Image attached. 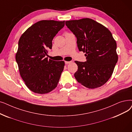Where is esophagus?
<instances>
[{
	"label": "esophagus",
	"mask_w": 132,
	"mask_h": 132,
	"mask_svg": "<svg viewBox=\"0 0 132 132\" xmlns=\"http://www.w3.org/2000/svg\"><path fill=\"white\" fill-rule=\"evenodd\" d=\"M65 62L66 64H71V63L72 62V61H65Z\"/></svg>",
	"instance_id": "34e87169"
}]
</instances>
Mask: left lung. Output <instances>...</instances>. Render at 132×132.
Listing matches in <instances>:
<instances>
[{
  "mask_svg": "<svg viewBox=\"0 0 132 132\" xmlns=\"http://www.w3.org/2000/svg\"><path fill=\"white\" fill-rule=\"evenodd\" d=\"M77 38L79 51L86 53V61H75L78 69L74 77L85 87L94 89L106 84L118 60L117 43L107 27L90 18L65 21Z\"/></svg>",
  "mask_w": 132,
  "mask_h": 132,
  "instance_id": "8db88e82",
  "label": "left lung"
}]
</instances>
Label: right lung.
<instances>
[{
	"instance_id": "1",
	"label": "right lung",
	"mask_w": 132,
	"mask_h": 132,
	"mask_svg": "<svg viewBox=\"0 0 132 132\" xmlns=\"http://www.w3.org/2000/svg\"><path fill=\"white\" fill-rule=\"evenodd\" d=\"M64 25L65 21L40 20L28 28L19 40L15 60L21 77L34 93H47L58 85L65 62L48 60L45 56Z\"/></svg>"
}]
</instances>
